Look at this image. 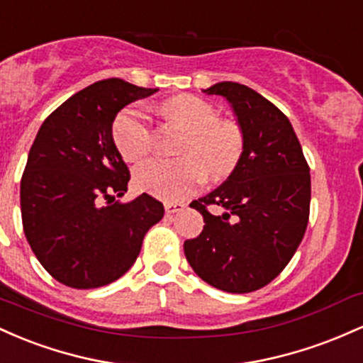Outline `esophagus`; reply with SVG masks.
Listing matches in <instances>:
<instances>
[{"mask_svg": "<svg viewBox=\"0 0 363 363\" xmlns=\"http://www.w3.org/2000/svg\"><path fill=\"white\" fill-rule=\"evenodd\" d=\"M164 209L168 214L180 213V211L185 209V203L183 202H164Z\"/></svg>", "mask_w": 363, "mask_h": 363, "instance_id": "34e87169", "label": "esophagus"}]
</instances>
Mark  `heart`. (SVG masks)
Listing matches in <instances>:
<instances>
[{
    "instance_id": "1",
    "label": "heart",
    "mask_w": 363,
    "mask_h": 363,
    "mask_svg": "<svg viewBox=\"0 0 363 363\" xmlns=\"http://www.w3.org/2000/svg\"><path fill=\"white\" fill-rule=\"evenodd\" d=\"M161 111L186 133L178 160H150L135 169V185L166 201L192 194L203 180H225L233 173L245 149L243 130L230 118H218L214 106L201 97L174 96ZM116 149L127 161H140L152 149V125L137 108H127L113 123Z\"/></svg>"
}]
</instances>
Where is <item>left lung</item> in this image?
<instances>
[{
	"label": "left lung",
	"instance_id": "1",
	"mask_svg": "<svg viewBox=\"0 0 363 363\" xmlns=\"http://www.w3.org/2000/svg\"><path fill=\"white\" fill-rule=\"evenodd\" d=\"M206 94L226 97L245 135V149L221 186L190 203L202 233L183 243L195 274L228 293L269 284L302 242L311 214V168L290 120L254 89L219 82ZM219 205L221 216L208 211Z\"/></svg>",
	"mask_w": 363,
	"mask_h": 363
}]
</instances>
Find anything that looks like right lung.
<instances>
[{
    "instance_id": "obj_1",
    "label": "right lung",
    "mask_w": 363,
    "mask_h": 363,
    "mask_svg": "<svg viewBox=\"0 0 363 363\" xmlns=\"http://www.w3.org/2000/svg\"><path fill=\"white\" fill-rule=\"evenodd\" d=\"M156 91L121 79L89 85L44 120L28 150L20 182L23 233L44 269L67 286L91 290L121 278L164 216L149 194L113 202L130 180L113 121Z\"/></svg>"
}]
</instances>
